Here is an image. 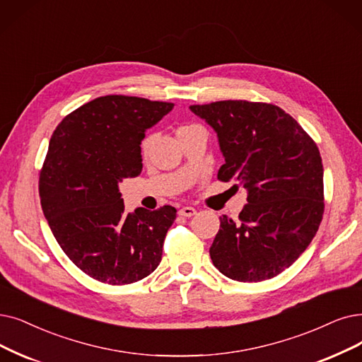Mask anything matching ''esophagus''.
I'll return each mask as SVG.
<instances>
[{
  "label": "esophagus",
  "mask_w": 362,
  "mask_h": 362,
  "mask_svg": "<svg viewBox=\"0 0 362 362\" xmlns=\"http://www.w3.org/2000/svg\"><path fill=\"white\" fill-rule=\"evenodd\" d=\"M178 214H180L181 216H187V218H190V216H193V215L196 214V209H194L193 206H184V208H181V209L178 211Z\"/></svg>",
  "instance_id": "34e87169"
}]
</instances>
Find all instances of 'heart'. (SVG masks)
<instances>
[{
  "label": "heart",
  "instance_id": "heart-1",
  "mask_svg": "<svg viewBox=\"0 0 362 362\" xmlns=\"http://www.w3.org/2000/svg\"><path fill=\"white\" fill-rule=\"evenodd\" d=\"M189 127H192V126H182V127L178 129V132H180V131H184V129H189ZM150 142H151V138H150V136H146V138H144V139L141 141V154H142V156H146V154L148 153Z\"/></svg>",
  "mask_w": 362,
  "mask_h": 362
}]
</instances>
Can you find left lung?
Segmentation results:
<instances>
[{
  "instance_id": "8db88e82",
  "label": "left lung",
  "mask_w": 362,
  "mask_h": 362,
  "mask_svg": "<svg viewBox=\"0 0 362 362\" xmlns=\"http://www.w3.org/2000/svg\"><path fill=\"white\" fill-rule=\"evenodd\" d=\"M190 110L216 132L220 181L248 192L233 221L223 215L209 255L224 276L259 282L305 252L324 215V168L315 141L282 108L218 100Z\"/></svg>"
}]
</instances>
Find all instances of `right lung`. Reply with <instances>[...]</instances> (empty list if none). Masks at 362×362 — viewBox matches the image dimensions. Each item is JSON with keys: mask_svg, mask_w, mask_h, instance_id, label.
Wrapping results in <instances>:
<instances>
[{"mask_svg": "<svg viewBox=\"0 0 362 362\" xmlns=\"http://www.w3.org/2000/svg\"><path fill=\"white\" fill-rule=\"evenodd\" d=\"M173 104L107 95L69 112L52 135L40 172L41 208L54 239L80 270L110 284L153 273L177 209L124 212L119 184L142 170L141 141Z\"/></svg>", "mask_w": 362, "mask_h": 362, "instance_id": "obj_1", "label": "right lung"}]
</instances>
